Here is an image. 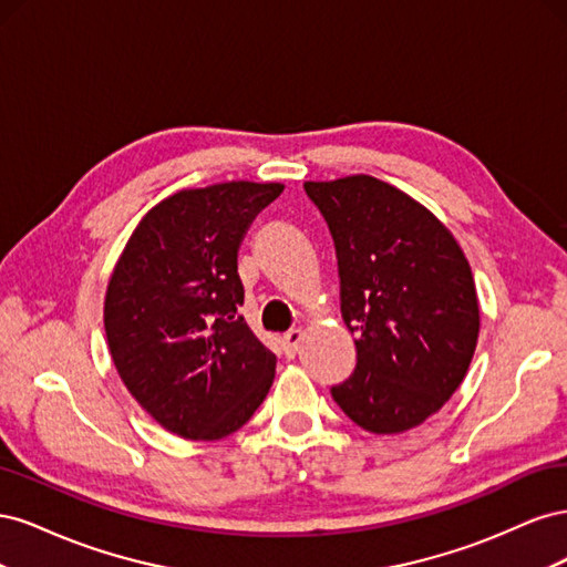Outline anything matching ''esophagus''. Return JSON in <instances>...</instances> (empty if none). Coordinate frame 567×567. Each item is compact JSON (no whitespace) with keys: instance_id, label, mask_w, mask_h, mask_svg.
<instances>
[{"instance_id":"1","label":"esophagus","mask_w":567,"mask_h":567,"mask_svg":"<svg viewBox=\"0 0 567 567\" xmlns=\"http://www.w3.org/2000/svg\"><path fill=\"white\" fill-rule=\"evenodd\" d=\"M300 340H302V333H300L298 329H293V331H288V333L281 336V348H284V354H286L288 359L298 354Z\"/></svg>"}]
</instances>
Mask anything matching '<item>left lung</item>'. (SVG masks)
<instances>
[{
  "instance_id": "8db88e82",
  "label": "left lung",
  "mask_w": 567,
  "mask_h": 567,
  "mask_svg": "<svg viewBox=\"0 0 567 567\" xmlns=\"http://www.w3.org/2000/svg\"><path fill=\"white\" fill-rule=\"evenodd\" d=\"M333 236L357 367L331 398L359 427L404 433L447 402L477 346L473 271L421 203L381 179L305 182Z\"/></svg>"
}]
</instances>
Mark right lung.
Returning <instances> with one entry per match:
<instances>
[{
  "instance_id": "1",
  "label": "right lung",
  "mask_w": 567,
  "mask_h": 567,
  "mask_svg": "<svg viewBox=\"0 0 567 567\" xmlns=\"http://www.w3.org/2000/svg\"><path fill=\"white\" fill-rule=\"evenodd\" d=\"M284 184L184 188L134 229L106 290L104 326L120 379L165 431L219 440L262 404L277 357L238 307V248Z\"/></svg>"
}]
</instances>
